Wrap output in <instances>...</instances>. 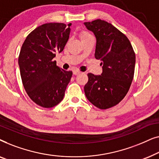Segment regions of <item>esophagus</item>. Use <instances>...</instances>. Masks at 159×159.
<instances>
[{
  "mask_svg": "<svg viewBox=\"0 0 159 159\" xmlns=\"http://www.w3.org/2000/svg\"><path fill=\"white\" fill-rule=\"evenodd\" d=\"M80 73H81V71H79V70H75V71H73V75H79V74H80Z\"/></svg>",
  "mask_w": 159,
  "mask_h": 159,
  "instance_id": "obj_1",
  "label": "esophagus"
}]
</instances>
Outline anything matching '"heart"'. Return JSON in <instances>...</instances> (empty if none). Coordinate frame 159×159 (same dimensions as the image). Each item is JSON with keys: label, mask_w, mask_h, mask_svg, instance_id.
<instances>
[{"label": "heart", "mask_w": 159, "mask_h": 159, "mask_svg": "<svg viewBox=\"0 0 159 159\" xmlns=\"http://www.w3.org/2000/svg\"><path fill=\"white\" fill-rule=\"evenodd\" d=\"M90 35H91V34L90 33H88V32H81V34H80V38L81 39L84 38H86V37H88Z\"/></svg>", "instance_id": "heart-1"}]
</instances>
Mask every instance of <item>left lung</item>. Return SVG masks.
I'll return each instance as SVG.
<instances>
[{
    "mask_svg": "<svg viewBox=\"0 0 159 159\" xmlns=\"http://www.w3.org/2000/svg\"><path fill=\"white\" fill-rule=\"evenodd\" d=\"M96 38L95 57L101 61V75L89 73L84 90L87 98L101 109L116 106L127 95L134 77L135 54L128 38L107 21L84 22Z\"/></svg>",
    "mask_w": 159,
    "mask_h": 159,
    "instance_id": "left-lung-1",
    "label": "left lung"
}]
</instances>
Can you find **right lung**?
I'll return each instance as SVG.
<instances>
[{"mask_svg": "<svg viewBox=\"0 0 159 159\" xmlns=\"http://www.w3.org/2000/svg\"><path fill=\"white\" fill-rule=\"evenodd\" d=\"M71 24L47 23L26 38L19 56L22 83L33 102L52 108L64 98L72 71L56 66V53L63 51L69 40Z\"/></svg>", "mask_w": 159, "mask_h": 159, "instance_id": "add662e5", "label": "right lung"}]
</instances>
